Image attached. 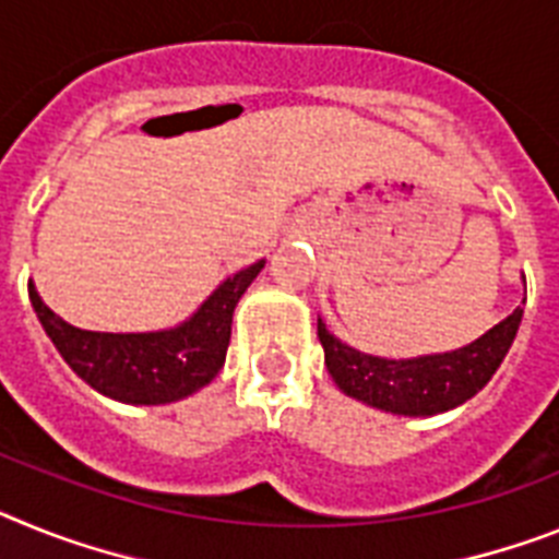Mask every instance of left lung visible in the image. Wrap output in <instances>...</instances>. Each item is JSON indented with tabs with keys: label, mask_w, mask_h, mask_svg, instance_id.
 <instances>
[{
	"label": "left lung",
	"mask_w": 559,
	"mask_h": 559,
	"mask_svg": "<svg viewBox=\"0 0 559 559\" xmlns=\"http://www.w3.org/2000/svg\"><path fill=\"white\" fill-rule=\"evenodd\" d=\"M520 318L523 307L495 323L475 344L409 360L364 355L341 344L321 321H318V341L323 346V360L332 381L344 395L392 415L424 417L461 406L491 381V374L503 364L506 352L518 335Z\"/></svg>",
	"instance_id": "8db88e82"
}]
</instances>
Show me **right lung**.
<instances>
[{"instance_id": "1", "label": "right lung", "mask_w": 559, "mask_h": 559, "mask_svg": "<svg viewBox=\"0 0 559 559\" xmlns=\"http://www.w3.org/2000/svg\"><path fill=\"white\" fill-rule=\"evenodd\" d=\"M264 261L236 272L190 321L164 332H87L45 307L39 293L27 284L31 304L41 326L73 372L96 392L121 403H173L207 386L224 367L233 330V309L247 293Z\"/></svg>"}]
</instances>
